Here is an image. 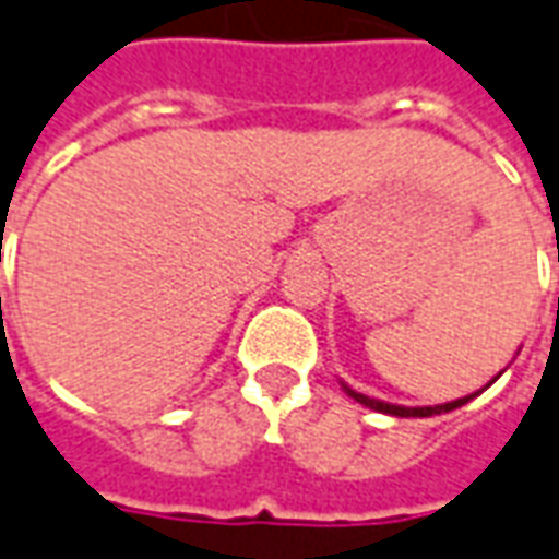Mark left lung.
Listing matches in <instances>:
<instances>
[{"mask_svg":"<svg viewBox=\"0 0 559 559\" xmlns=\"http://www.w3.org/2000/svg\"><path fill=\"white\" fill-rule=\"evenodd\" d=\"M346 391H349V397H355L358 403H364V406H370V409H376V413L400 415V418H427V415L451 413V409H457V406H463V403L469 400V397H461V400H454V403H442V406H394V403H382V400L358 394V391H352V388H346Z\"/></svg>","mask_w":559,"mask_h":559,"instance_id":"1","label":"left lung"}]
</instances>
